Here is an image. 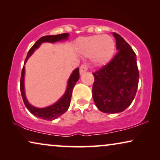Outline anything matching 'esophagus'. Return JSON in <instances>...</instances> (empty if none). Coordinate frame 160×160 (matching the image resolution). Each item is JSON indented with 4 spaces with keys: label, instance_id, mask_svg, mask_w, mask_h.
Wrapping results in <instances>:
<instances>
[{
    "label": "esophagus",
    "instance_id": "34e87169",
    "mask_svg": "<svg viewBox=\"0 0 160 160\" xmlns=\"http://www.w3.org/2000/svg\"><path fill=\"white\" fill-rule=\"evenodd\" d=\"M88 69H89V65H88V64H87V63L81 65L80 71H79L81 75H82V74L86 73V72L88 71Z\"/></svg>",
    "mask_w": 160,
    "mask_h": 160
}]
</instances>
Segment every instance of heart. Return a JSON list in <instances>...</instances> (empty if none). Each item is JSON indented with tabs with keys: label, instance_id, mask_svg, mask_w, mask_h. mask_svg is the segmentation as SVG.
Listing matches in <instances>:
<instances>
[{
	"label": "heart",
	"instance_id": "b5f03b06",
	"mask_svg": "<svg viewBox=\"0 0 160 160\" xmlns=\"http://www.w3.org/2000/svg\"><path fill=\"white\" fill-rule=\"evenodd\" d=\"M78 51L82 54L92 57L98 65H106L112 60L116 49L114 39L110 36H92L82 38L78 42Z\"/></svg>",
	"mask_w": 160,
	"mask_h": 160
}]
</instances>
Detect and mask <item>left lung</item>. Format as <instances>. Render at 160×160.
Returning a JSON list of instances; mask_svg holds the SVG:
<instances>
[{
  "instance_id": "left-lung-1",
  "label": "left lung",
  "mask_w": 160,
  "mask_h": 160,
  "mask_svg": "<svg viewBox=\"0 0 160 160\" xmlns=\"http://www.w3.org/2000/svg\"><path fill=\"white\" fill-rule=\"evenodd\" d=\"M117 53L108 64L98 70L92 87L94 102L100 111L117 113L130 106L136 94L139 72L136 54L122 37L113 32Z\"/></svg>"
}]
</instances>
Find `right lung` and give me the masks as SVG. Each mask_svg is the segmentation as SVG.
Returning <instances> with one entry per match:
<instances>
[{"label":"right lung","instance_id":"obj_1","mask_svg":"<svg viewBox=\"0 0 160 160\" xmlns=\"http://www.w3.org/2000/svg\"><path fill=\"white\" fill-rule=\"evenodd\" d=\"M69 36V33H62L59 35H55V36H45L41 37L38 39V41L35 43V44L30 48V49L28 52V55L26 57L25 60V63L27 62L28 59L31 56V54L33 53L35 50L40 47V45L42 43L44 42H49V43H54L57 41H60L65 39H68V37ZM24 77H25V66H23L22 70L21 78H20V91L21 95L22 97V100L24 103H25L26 108L30 111L32 114H33L36 117L41 118L42 119L49 120L52 121L57 119V118L62 115L63 113H65L68 109L70 106V102H71V96H72V91L76 82H78L79 78V68L74 70L73 73H71L68 82V86L66 91L62 98L58 100L55 103L52 105V106L46 107V108H36L30 105L28 102L27 98H26L25 94V87H24Z\"/></svg>","mask_w":160,"mask_h":160}]
</instances>
